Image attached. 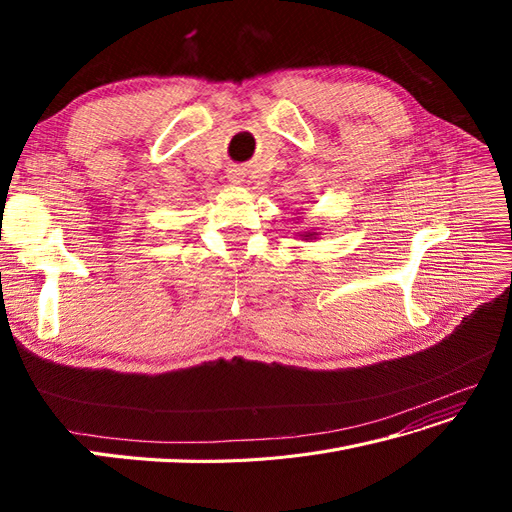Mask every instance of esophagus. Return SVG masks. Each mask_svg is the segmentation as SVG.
I'll return each instance as SVG.
<instances>
[{
  "label": "esophagus",
  "instance_id": "obj_1",
  "mask_svg": "<svg viewBox=\"0 0 512 512\" xmlns=\"http://www.w3.org/2000/svg\"><path fill=\"white\" fill-rule=\"evenodd\" d=\"M228 179H230L232 183H239V181H241V173H237V170H232V173L228 175Z\"/></svg>",
  "mask_w": 512,
  "mask_h": 512
}]
</instances>
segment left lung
<instances>
[{
  "label": "left lung",
  "mask_w": 512,
  "mask_h": 512,
  "mask_svg": "<svg viewBox=\"0 0 512 512\" xmlns=\"http://www.w3.org/2000/svg\"><path fill=\"white\" fill-rule=\"evenodd\" d=\"M297 237H301V239H305V241H312V239H316V237H318V232H316L314 228H309V230H301V232H297Z\"/></svg>",
  "instance_id": "obj_1"
}]
</instances>
